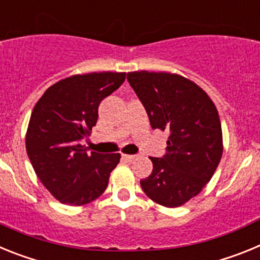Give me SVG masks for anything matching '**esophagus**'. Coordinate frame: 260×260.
<instances>
[{
	"mask_svg": "<svg viewBox=\"0 0 260 260\" xmlns=\"http://www.w3.org/2000/svg\"><path fill=\"white\" fill-rule=\"evenodd\" d=\"M135 157H137L135 155H122V158L123 160H126V161H133Z\"/></svg>",
	"mask_w": 260,
	"mask_h": 260,
	"instance_id": "obj_1",
	"label": "esophagus"
}]
</instances>
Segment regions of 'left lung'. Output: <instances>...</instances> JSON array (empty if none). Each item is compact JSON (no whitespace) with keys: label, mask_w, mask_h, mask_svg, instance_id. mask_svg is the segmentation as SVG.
<instances>
[{"label":"left lung","mask_w":260,"mask_h":260,"mask_svg":"<svg viewBox=\"0 0 260 260\" xmlns=\"http://www.w3.org/2000/svg\"><path fill=\"white\" fill-rule=\"evenodd\" d=\"M127 82L150 118L167 130V152L150 157L152 173L141 181L150 199L178 207L197 197L215 173L222 155L219 113L199 86L171 73H127Z\"/></svg>","instance_id":"1"}]
</instances>
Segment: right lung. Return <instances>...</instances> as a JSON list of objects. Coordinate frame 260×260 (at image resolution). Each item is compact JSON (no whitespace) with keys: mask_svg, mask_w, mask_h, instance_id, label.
Masks as SVG:
<instances>
[{"mask_svg":"<svg viewBox=\"0 0 260 260\" xmlns=\"http://www.w3.org/2000/svg\"><path fill=\"white\" fill-rule=\"evenodd\" d=\"M125 73H89L47 89L29 118L26 150L39 180L61 203L82 206L107 189L119 153L87 152L80 141L98 122V109L125 82Z\"/></svg>","mask_w":260,"mask_h":260,"instance_id":"right-lung-1","label":"right lung"}]
</instances>
